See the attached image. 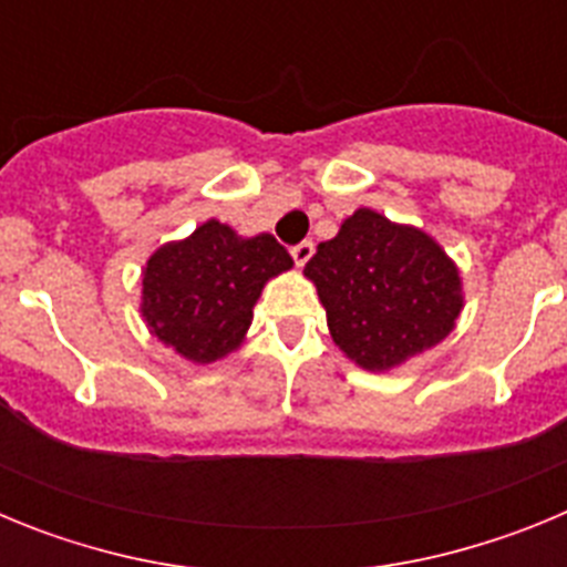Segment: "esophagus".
Wrapping results in <instances>:
<instances>
[{
	"mask_svg": "<svg viewBox=\"0 0 567 567\" xmlns=\"http://www.w3.org/2000/svg\"><path fill=\"white\" fill-rule=\"evenodd\" d=\"M312 255H315L312 240H300L298 247H292V258H295V264H298V267H303V264H307Z\"/></svg>",
	"mask_w": 567,
	"mask_h": 567,
	"instance_id": "esophagus-1",
	"label": "esophagus"
}]
</instances>
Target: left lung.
<instances>
[{"label": "left lung", "mask_w": 567, "mask_h": 567, "mask_svg": "<svg viewBox=\"0 0 567 567\" xmlns=\"http://www.w3.org/2000/svg\"><path fill=\"white\" fill-rule=\"evenodd\" d=\"M303 275L332 340L365 372H389L437 346L463 312V278L429 233L360 207L318 244Z\"/></svg>", "instance_id": "8db88e82"}]
</instances>
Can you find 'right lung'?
Instances as JSON below:
<instances>
[{
    "mask_svg": "<svg viewBox=\"0 0 567 567\" xmlns=\"http://www.w3.org/2000/svg\"><path fill=\"white\" fill-rule=\"evenodd\" d=\"M287 269L292 258L269 233L244 238L209 218L189 238L150 255L142 318L150 334L184 360L215 363L244 343L267 280Z\"/></svg>",
    "mask_w": 567,
    "mask_h": 567,
    "instance_id": "right-lung-1",
    "label": "right lung"
}]
</instances>
